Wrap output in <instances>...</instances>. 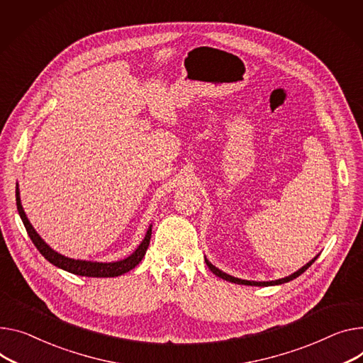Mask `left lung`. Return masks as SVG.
Instances as JSON below:
<instances>
[{
	"mask_svg": "<svg viewBox=\"0 0 363 363\" xmlns=\"http://www.w3.org/2000/svg\"><path fill=\"white\" fill-rule=\"evenodd\" d=\"M320 255H317L313 260H310L308 263L306 264H303L301 269H298L296 272H294L292 274H289V276H286V277H282V279H277V281H269V282H256V281H245V279H240V277H235V276H231V274H228V273H225V272H222V270H219L216 266H213L206 257H205V262H206V264H208V267L211 269V272L213 273V274H216L218 277H220V279H224V281H228V282H231V284H238V285H248V286H274V285H282V284H286V282H289V281H294V279H296L298 276H301L306 269H308L315 260H317V257H318Z\"/></svg>",
	"mask_w": 363,
	"mask_h": 363,
	"instance_id": "left-lung-1",
	"label": "left lung"
}]
</instances>
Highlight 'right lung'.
Listing matches in <instances>:
<instances>
[{
	"instance_id": "obj_1",
	"label": "right lung",
	"mask_w": 363,
	"mask_h": 363,
	"mask_svg": "<svg viewBox=\"0 0 363 363\" xmlns=\"http://www.w3.org/2000/svg\"><path fill=\"white\" fill-rule=\"evenodd\" d=\"M16 203H17V211L18 215L23 220V224L26 227L27 234H29L30 240L33 241V244L36 245V248L39 250V253L53 266H57L65 272L78 274V276H87V277H115V276H121L129 270H132L136 264H139L147 253V248L150 245V240H151V228L152 225L148 227L144 240L141 241L135 252L118 262H91V260H81V259H71L68 256H64L45 242V240L38 234V231L33 228V225L30 224L29 218H27L23 206H21V199H20V189H18V183L16 184Z\"/></svg>"
}]
</instances>
